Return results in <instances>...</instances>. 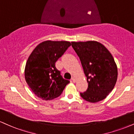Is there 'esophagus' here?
<instances>
[{
	"mask_svg": "<svg viewBox=\"0 0 134 134\" xmlns=\"http://www.w3.org/2000/svg\"><path fill=\"white\" fill-rule=\"evenodd\" d=\"M72 79V81H73V82H75V81H76V79H75V77H72V79Z\"/></svg>",
	"mask_w": 134,
	"mask_h": 134,
	"instance_id": "34e87169",
	"label": "esophagus"
}]
</instances>
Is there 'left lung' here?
<instances>
[{"instance_id": "obj_1", "label": "left lung", "mask_w": 134, "mask_h": 134, "mask_svg": "<svg viewBox=\"0 0 134 134\" xmlns=\"http://www.w3.org/2000/svg\"><path fill=\"white\" fill-rule=\"evenodd\" d=\"M87 77L88 88L80 93L86 101L98 102L113 90L117 79V67L114 57L104 45L97 41L72 42Z\"/></svg>"}]
</instances>
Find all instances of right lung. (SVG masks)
Segmentation results:
<instances>
[{"label": "right lung", "instance_id": "obj_1", "mask_svg": "<svg viewBox=\"0 0 134 134\" xmlns=\"http://www.w3.org/2000/svg\"><path fill=\"white\" fill-rule=\"evenodd\" d=\"M71 43L68 41H46L39 43L28 58L25 79L38 97L50 100L60 96L70 81L63 79L55 62Z\"/></svg>", "mask_w": 134, "mask_h": 134}]
</instances>
